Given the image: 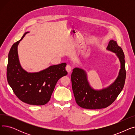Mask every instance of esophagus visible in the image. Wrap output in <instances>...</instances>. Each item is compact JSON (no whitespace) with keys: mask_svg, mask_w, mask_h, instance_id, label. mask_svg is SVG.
I'll return each instance as SVG.
<instances>
[{"mask_svg":"<svg viewBox=\"0 0 135 135\" xmlns=\"http://www.w3.org/2000/svg\"><path fill=\"white\" fill-rule=\"evenodd\" d=\"M66 71L68 73H70V72H71V70H72V68L69 65H67L66 66Z\"/></svg>","mask_w":135,"mask_h":135,"instance_id":"34e87169","label":"esophagus"}]
</instances>
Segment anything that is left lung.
<instances>
[{"mask_svg":"<svg viewBox=\"0 0 135 135\" xmlns=\"http://www.w3.org/2000/svg\"><path fill=\"white\" fill-rule=\"evenodd\" d=\"M106 49L115 53L120 63L117 77L107 87L100 90L95 89L90 84L85 70L78 67H75L73 70L71 75L72 89L75 101L81 108L96 109L107 107L115 100L124 88L126 70L123 50L113 40L109 41Z\"/></svg>","mask_w":135,"mask_h":135,"instance_id":"1","label":"left lung"}]
</instances>
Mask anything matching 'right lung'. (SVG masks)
<instances>
[{"label": "right lung", "instance_id": "add662e5", "mask_svg": "<svg viewBox=\"0 0 135 135\" xmlns=\"http://www.w3.org/2000/svg\"><path fill=\"white\" fill-rule=\"evenodd\" d=\"M14 43L9 53L7 80L13 93L22 102L41 105L50 100L56 83L68 73L66 63L51 66L38 72H28L21 66L18 55V45L27 33Z\"/></svg>", "mask_w": 135, "mask_h": 135}]
</instances>
